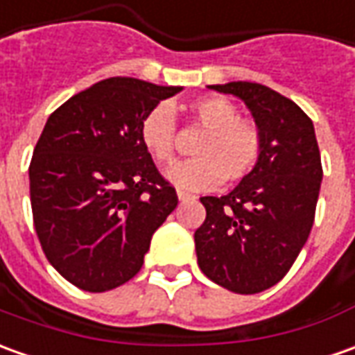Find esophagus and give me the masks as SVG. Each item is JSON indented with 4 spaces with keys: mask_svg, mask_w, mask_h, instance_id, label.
<instances>
[{
    "mask_svg": "<svg viewBox=\"0 0 355 355\" xmlns=\"http://www.w3.org/2000/svg\"><path fill=\"white\" fill-rule=\"evenodd\" d=\"M177 196L178 200H182V202H184V200H194V198H196L192 196V194H188V192H182V190H177Z\"/></svg>",
    "mask_w": 355,
    "mask_h": 355,
    "instance_id": "obj_1",
    "label": "esophagus"
}]
</instances>
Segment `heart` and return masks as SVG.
Masks as SVG:
<instances>
[{"instance_id": "heart-1", "label": "heart", "mask_w": 355, "mask_h": 355, "mask_svg": "<svg viewBox=\"0 0 355 355\" xmlns=\"http://www.w3.org/2000/svg\"><path fill=\"white\" fill-rule=\"evenodd\" d=\"M190 114L206 132L196 141L194 159L175 163L165 171L168 182L187 190H209L223 180L235 184L250 175L262 153L260 128L239 116L237 107L223 96H202L190 105ZM139 144L157 163H168L177 147L173 108L161 103L149 108L139 122Z\"/></svg>"}]
</instances>
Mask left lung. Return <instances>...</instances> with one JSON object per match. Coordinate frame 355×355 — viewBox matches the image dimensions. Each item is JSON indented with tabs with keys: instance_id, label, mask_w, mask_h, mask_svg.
<instances>
[{
	"instance_id": "obj_1",
	"label": "left lung",
	"mask_w": 355,
	"mask_h": 355,
	"mask_svg": "<svg viewBox=\"0 0 355 355\" xmlns=\"http://www.w3.org/2000/svg\"><path fill=\"white\" fill-rule=\"evenodd\" d=\"M209 89L239 96L262 134L257 167L225 196H204L196 229L200 270L235 293H259L288 274L307 243L322 167L311 118L284 95L250 81Z\"/></svg>"
}]
</instances>
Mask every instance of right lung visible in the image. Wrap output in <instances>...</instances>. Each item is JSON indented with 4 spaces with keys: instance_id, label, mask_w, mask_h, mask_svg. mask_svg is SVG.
I'll use <instances>...</instances> for the list:
<instances>
[{
    "instance_id": "1",
    "label": "right lung",
    "mask_w": 355,
    "mask_h": 355,
    "mask_svg": "<svg viewBox=\"0 0 355 355\" xmlns=\"http://www.w3.org/2000/svg\"><path fill=\"white\" fill-rule=\"evenodd\" d=\"M180 91L110 77L54 110L36 141L28 167L36 235L48 262L83 291L134 278L177 208L137 130L149 108Z\"/></svg>"
}]
</instances>
